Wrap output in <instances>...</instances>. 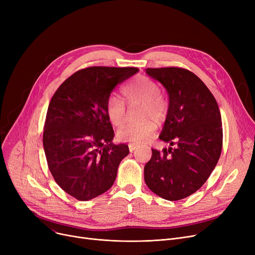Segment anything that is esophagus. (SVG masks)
<instances>
[{
    "mask_svg": "<svg viewBox=\"0 0 255 255\" xmlns=\"http://www.w3.org/2000/svg\"><path fill=\"white\" fill-rule=\"evenodd\" d=\"M128 146H129V151L130 152H133V151H134L136 148H137V144H134V143H129L128 144Z\"/></svg>",
    "mask_w": 255,
    "mask_h": 255,
    "instance_id": "esophagus-1",
    "label": "esophagus"
}]
</instances>
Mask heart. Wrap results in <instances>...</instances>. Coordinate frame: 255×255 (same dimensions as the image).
Returning a JSON list of instances; mask_svg holds the SVG:
<instances>
[{"mask_svg":"<svg viewBox=\"0 0 255 255\" xmlns=\"http://www.w3.org/2000/svg\"><path fill=\"white\" fill-rule=\"evenodd\" d=\"M122 96L129 107L140 104L139 119L144 122L123 127L118 132V138L134 144L151 141L156 134V125L150 120L161 123L167 113V103L159 85L149 76L137 75L122 89ZM105 113L114 126L121 127L126 123L127 109L121 98L111 96L107 99Z\"/></svg>","mask_w":255,"mask_h":255,"instance_id":"obj_1","label":"heart"}]
</instances>
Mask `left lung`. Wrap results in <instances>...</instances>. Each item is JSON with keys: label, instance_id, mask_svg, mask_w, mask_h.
Returning a JSON list of instances; mask_svg holds the SVG:
<instances>
[{"label": "left lung", "instance_id": "left-lung-1", "mask_svg": "<svg viewBox=\"0 0 255 255\" xmlns=\"http://www.w3.org/2000/svg\"><path fill=\"white\" fill-rule=\"evenodd\" d=\"M169 96V107L159 138L176 148L152 149L144 165V182L158 196L180 200L196 192L215 168L223 131L218 104L203 80L181 67L146 68Z\"/></svg>", "mask_w": 255, "mask_h": 255}]
</instances>
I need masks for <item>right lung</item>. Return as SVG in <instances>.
<instances>
[{
  "label": "right lung",
  "mask_w": 255,
  "mask_h": 255,
  "mask_svg": "<svg viewBox=\"0 0 255 255\" xmlns=\"http://www.w3.org/2000/svg\"><path fill=\"white\" fill-rule=\"evenodd\" d=\"M138 71L135 67L94 66L78 70L58 88L43 129L48 168L61 188L78 200L96 197L113 186L127 144H113L105 113L113 90Z\"/></svg>",
  "instance_id": "obj_1"
}]
</instances>
